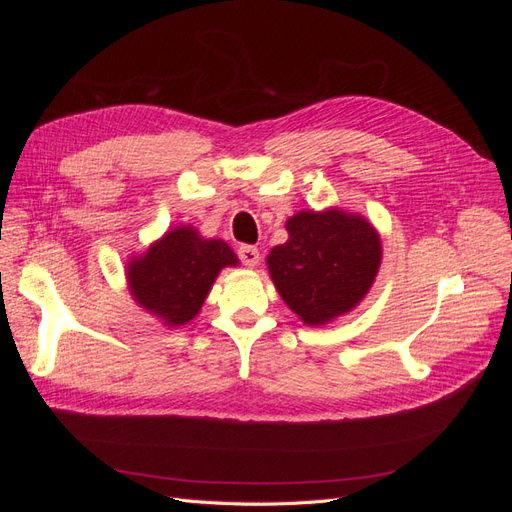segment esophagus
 <instances>
[{
    "label": "esophagus",
    "mask_w": 512,
    "mask_h": 512,
    "mask_svg": "<svg viewBox=\"0 0 512 512\" xmlns=\"http://www.w3.org/2000/svg\"><path fill=\"white\" fill-rule=\"evenodd\" d=\"M237 254H239V258H241L245 267H256L258 260H260V252H258V247H254V245H241Z\"/></svg>",
    "instance_id": "34e87169"
}]
</instances>
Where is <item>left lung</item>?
Masks as SVG:
<instances>
[{
  "instance_id": "left-lung-1",
  "label": "left lung",
  "mask_w": 512,
  "mask_h": 512,
  "mask_svg": "<svg viewBox=\"0 0 512 512\" xmlns=\"http://www.w3.org/2000/svg\"><path fill=\"white\" fill-rule=\"evenodd\" d=\"M288 241L271 250L273 284L305 324H324L359 303L380 267V237L361 215L301 211L286 222Z\"/></svg>"
}]
</instances>
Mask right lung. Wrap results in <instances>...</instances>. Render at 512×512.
Returning a JSON list of instances; mask_svg holds the SVG:
<instances>
[{
	"mask_svg": "<svg viewBox=\"0 0 512 512\" xmlns=\"http://www.w3.org/2000/svg\"><path fill=\"white\" fill-rule=\"evenodd\" d=\"M237 262L224 241L200 239L190 226L175 228L130 262V290L147 312L179 327L203 307L215 275Z\"/></svg>",
	"mask_w": 512,
	"mask_h": 512,
	"instance_id": "1",
	"label": "right lung"
}]
</instances>
